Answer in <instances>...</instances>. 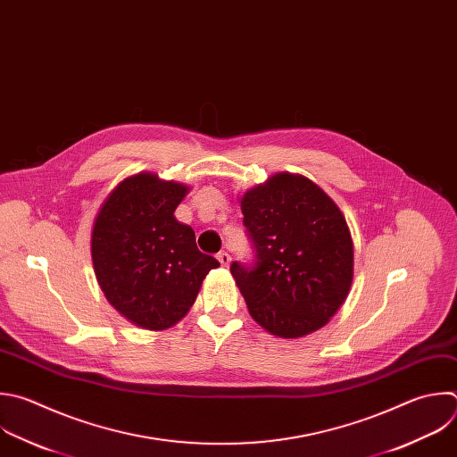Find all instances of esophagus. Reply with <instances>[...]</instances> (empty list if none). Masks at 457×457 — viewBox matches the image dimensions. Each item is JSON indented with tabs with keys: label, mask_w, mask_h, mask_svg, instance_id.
<instances>
[{
	"label": "esophagus",
	"mask_w": 457,
	"mask_h": 457,
	"mask_svg": "<svg viewBox=\"0 0 457 457\" xmlns=\"http://www.w3.org/2000/svg\"><path fill=\"white\" fill-rule=\"evenodd\" d=\"M217 260L226 267L229 262H231V256H229V253H226V251H220L219 254H217Z\"/></svg>",
	"instance_id": "1"
}]
</instances>
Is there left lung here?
I'll use <instances>...</instances> for the list:
<instances>
[{"mask_svg": "<svg viewBox=\"0 0 457 457\" xmlns=\"http://www.w3.org/2000/svg\"><path fill=\"white\" fill-rule=\"evenodd\" d=\"M253 263L231 274L253 320L295 339L341 309L353 279V242L337 204L311 179L279 172L240 199Z\"/></svg>", "mask_w": 457, "mask_h": 457, "instance_id": "8db88e82", "label": "left lung"}]
</instances>
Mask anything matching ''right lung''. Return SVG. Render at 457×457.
<instances>
[{"instance_id": "obj_1", "label": "right lung", "mask_w": 457, "mask_h": 457, "mask_svg": "<svg viewBox=\"0 0 457 457\" xmlns=\"http://www.w3.org/2000/svg\"><path fill=\"white\" fill-rule=\"evenodd\" d=\"M188 187L141 172L104 201L91 233L93 269L111 305L145 330L187 316L206 274L220 263L197 249L174 212Z\"/></svg>"}]
</instances>
